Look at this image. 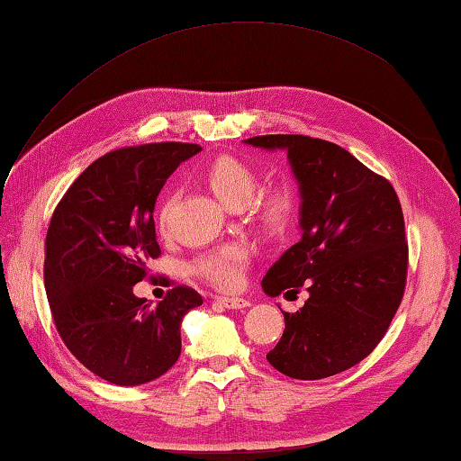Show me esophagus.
I'll return each mask as SVG.
<instances>
[{
    "label": "esophagus",
    "instance_id": "34e87169",
    "mask_svg": "<svg viewBox=\"0 0 461 461\" xmlns=\"http://www.w3.org/2000/svg\"><path fill=\"white\" fill-rule=\"evenodd\" d=\"M225 309H246L249 307V301L243 297H218L215 299Z\"/></svg>",
    "mask_w": 461,
    "mask_h": 461
}]
</instances>
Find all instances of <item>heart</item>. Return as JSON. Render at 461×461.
Returning a JSON list of instances; mask_svg holds the SVG:
<instances>
[{"mask_svg":"<svg viewBox=\"0 0 461 461\" xmlns=\"http://www.w3.org/2000/svg\"><path fill=\"white\" fill-rule=\"evenodd\" d=\"M202 180L215 198L230 208H240L258 188V174L246 162L233 158V156H220L212 160L203 168ZM293 210H295V194L289 185H276V188L266 190L256 203L261 223L269 230H281L289 221ZM164 221L166 210L160 212V225H164ZM249 258L251 249L248 246L233 243V246L203 253L194 261L192 269L195 276L210 281L213 287L231 291L243 283V273H246Z\"/></svg>","mask_w":461,"mask_h":461,"instance_id":"b5f03b06","label":"heart"}]
</instances>
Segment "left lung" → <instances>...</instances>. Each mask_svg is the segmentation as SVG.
Instances as JSON below:
<instances>
[{"label":"left lung","instance_id":"obj_1","mask_svg":"<svg viewBox=\"0 0 461 461\" xmlns=\"http://www.w3.org/2000/svg\"><path fill=\"white\" fill-rule=\"evenodd\" d=\"M285 150L299 184L301 240L261 281L269 297L309 291L267 360L285 376L327 378L376 348L404 295L408 243L398 195L386 178L340 146L303 134L243 140Z\"/></svg>","mask_w":461,"mask_h":461}]
</instances>
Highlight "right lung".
I'll return each mask as SVG.
<instances>
[{
  "instance_id": "right-lung-1",
  "label": "right lung",
  "mask_w": 461,
  "mask_h": 461,
  "mask_svg": "<svg viewBox=\"0 0 461 461\" xmlns=\"http://www.w3.org/2000/svg\"><path fill=\"white\" fill-rule=\"evenodd\" d=\"M198 144L129 146L101 156L59 202L45 240V291L55 327L75 358L119 386L168 372L182 350L185 312L200 293L178 285L152 307L134 295L160 256L154 203Z\"/></svg>"
}]
</instances>
